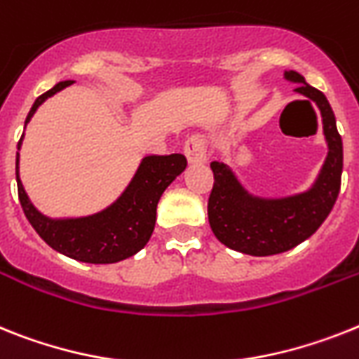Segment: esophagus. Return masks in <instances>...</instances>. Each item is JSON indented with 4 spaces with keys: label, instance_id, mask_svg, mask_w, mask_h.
<instances>
[{
    "label": "esophagus",
    "instance_id": "obj_1",
    "mask_svg": "<svg viewBox=\"0 0 359 359\" xmlns=\"http://www.w3.org/2000/svg\"><path fill=\"white\" fill-rule=\"evenodd\" d=\"M184 153L189 164H204L206 162V142L201 135L189 137L184 144Z\"/></svg>",
    "mask_w": 359,
    "mask_h": 359
}]
</instances>
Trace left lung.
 I'll return each mask as SVG.
<instances>
[{"label":"left lung","mask_w":359,"mask_h":359,"mask_svg":"<svg viewBox=\"0 0 359 359\" xmlns=\"http://www.w3.org/2000/svg\"><path fill=\"white\" fill-rule=\"evenodd\" d=\"M285 80L297 83L294 91L314 102L321 113L327 156L312 186L287 197H261L241 182L230 165L212 162L215 182L208 201L212 231L228 248L255 257L281 254L309 239L328 217L341 186L343 142L327 96L296 71H285Z\"/></svg>","instance_id":"obj_1"}]
</instances>
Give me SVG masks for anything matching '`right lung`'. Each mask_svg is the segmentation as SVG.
<instances>
[{
    "label": "right lung",
    "mask_w": 359,
    "mask_h": 359,
    "mask_svg": "<svg viewBox=\"0 0 359 359\" xmlns=\"http://www.w3.org/2000/svg\"><path fill=\"white\" fill-rule=\"evenodd\" d=\"M74 83V80L60 82L36 98L27 114V123L47 98ZM21 135L16 153V182L23 213L29 219L38 236L53 250L71 259L91 264H111L131 257L147 245L155 230L156 204L165 188L186 170V156L147 155L144 156L133 179L129 180L120 197L104 208L102 212L86 217H65L50 219L31 203L20 179V149L23 144Z\"/></svg>",
    "instance_id": "1"
}]
</instances>
